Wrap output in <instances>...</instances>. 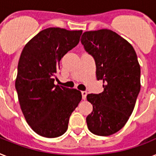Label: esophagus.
<instances>
[{
	"label": "esophagus",
	"mask_w": 156,
	"mask_h": 156,
	"mask_svg": "<svg viewBox=\"0 0 156 156\" xmlns=\"http://www.w3.org/2000/svg\"><path fill=\"white\" fill-rule=\"evenodd\" d=\"M81 94H82V99H83V100H85L87 94V92H85V91H82V92H81Z\"/></svg>",
	"instance_id": "1"
}]
</instances>
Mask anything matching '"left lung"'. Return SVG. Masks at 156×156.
<instances>
[{
	"label": "left lung",
	"instance_id": "obj_1",
	"mask_svg": "<svg viewBox=\"0 0 156 156\" xmlns=\"http://www.w3.org/2000/svg\"><path fill=\"white\" fill-rule=\"evenodd\" d=\"M80 41L95 60L96 78L104 82V92L87 96L93 107L86 118L87 127L96 136H111L125 125L140 93L137 55L131 44L109 29L85 32Z\"/></svg>",
	"mask_w": 156,
	"mask_h": 156
}]
</instances>
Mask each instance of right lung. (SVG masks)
Wrapping results in <instances>:
<instances>
[{
	"label": "right lung",
	"mask_w": 156,
	"mask_h": 156,
	"mask_svg": "<svg viewBox=\"0 0 156 156\" xmlns=\"http://www.w3.org/2000/svg\"><path fill=\"white\" fill-rule=\"evenodd\" d=\"M82 30L48 28L25 44L17 66L15 87L20 108L35 132L46 138L62 136L82 99L79 90L55 85L60 61L78 44Z\"/></svg>",
	"instance_id": "right-lung-1"
}]
</instances>
